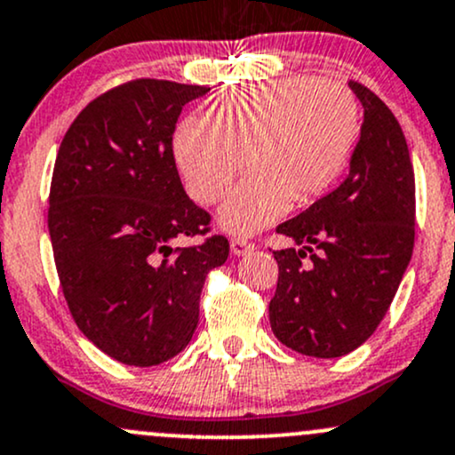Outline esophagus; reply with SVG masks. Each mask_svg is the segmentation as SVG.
<instances>
[{"instance_id": "esophagus-1", "label": "esophagus", "mask_w": 455, "mask_h": 455, "mask_svg": "<svg viewBox=\"0 0 455 455\" xmlns=\"http://www.w3.org/2000/svg\"><path fill=\"white\" fill-rule=\"evenodd\" d=\"M252 251H254V243L251 242V239H243V237L231 239V252L235 254V257H243V254H248Z\"/></svg>"}]
</instances>
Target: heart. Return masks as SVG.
<instances>
[{
    "mask_svg": "<svg viewBox=\"0 0 455 455\" xmlns=\"http://www.w3.org/2000/svg\"><path fill=\"white\" fill-rule=\"evenodd\" d=\"M358 138V103L339 82L284 77L224 92L207 116L181 123L174 159L188 192L212 204L251 171L220 207V227L261 231L322 196L346 168Z\"/></svg>",
    "mask_w": 455,
    "mask_h": 455,
    "instance_id": "heart-1",
    "label": "heart"
}]
</instances>
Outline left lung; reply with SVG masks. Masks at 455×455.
I'll list each match as a JSON object with an SVG mask.
<instances>
[{
	"mask_svg": "<svg viewBox=\"0 0 455 455\" xmlns=\"http://www.w3.org/2000/svg\"><path fill=\"white\" fill-rule=\"evenodd\" d=\"M365 109L346 181L276 233L269 323L283 346L337 358L367 341L387 315L414 246V171L406 138L378 94L349 82Z\"/></svg>",
	"mask_w": 455,
	"mask_h": 455,
	"instance_id": "8db88e82",
	"label": "left lung"
}]
</instances>
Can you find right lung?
<instances>
[{
    "instance_id": "right-lung-1",
    "label": "right lung",
    "mask_w": 455,
    "mask_h": 455,
    "mask_svg": "<svg viewBox=\"0 0 455 455\" xmlns=\"http://www.w3.org/2000/svg\"><path fill=\"white\" fill-rule=\"evenodd\" d=\"M209 88L133 79L79 112L56 157L49 192L53 259L77 328L114 361L153 367L192 341L207 274L228 239L207 235L172 153L179 114Z\"/></svg>"
}]
</instances>
